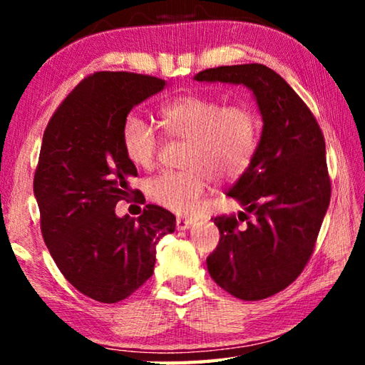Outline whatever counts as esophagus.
I'll use <instances>...</instances> for the list:
<instances>
[{"instance_id": "obj_1", "label": "esophagus", "mask_w": 365, "mask_h": 365, "mask_svg": "<svg viewBox=\"0 0 365 365\" xmlns=\"http://www.w3.org/2000/svg\"><path fill=\"white\" fill-rule=\"evenodd\" d=\"M191 225H193V220L182 219V217L177 219V228H178V230H188Z\"/></svg>"}]
</instances>
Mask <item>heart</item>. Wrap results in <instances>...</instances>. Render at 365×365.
I'll use <instances>...</instances> for the list:
<instances>
[{
  "label": "heart",
  "instance_id": "obj_1",
  "mask_svg": "<svg viewBox=\"0 0 365 365\" xmlns=\"http://www.w3.org/2000/svg\"><path fill=\"white\" fill-rule=\"evenodd\" d=\"M158 117L168 137L190 141L183 158L187 170H168L146 182L148 197L168 211L195 212L211 174L220 180L242 175L256 154L261 119L246 103L225 106L217 98L185 95L160 106ZM120 145L138 169L153 168L159 137L143 117L132 113L123 119Z\"/></svg>",
  "mask_w": 365,
  "mask_h": 365
}]
</instances>
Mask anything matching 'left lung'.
<instances>
[{
	"instance_id": "1",
	"label": "left lung",
	"mask_w": 365,
	"mask_h": 365,
	"mask_svg": "<svg viewBox=\"0 0 365 365\" xmlns=\"http://www.w3.org/2000/svg\"><path fill=\"white\" fill-rule=\"evenodd\" d=\"M195 80L245 85L262 115L255 158L227 193L245 211L214 219L220 240L206 262L235 298H269L306 267L330 205L322 130L292 86L262 64L220 66Z\"/></svg>"
}]
</instances>
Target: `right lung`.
<instances>
[{"mask_svg":"<svg viewBox=\"0 0 365 365\" xmlns=\"http://www.w3.org/2000/svg\"><path fill=\"white\" fill-rule=\"evenodd\" d=\"M164 86L141 73L96 72L67 95L43 133L34 178L43 240L66 280L95 301H122L143 285L158 242L175 230V215L156 205L137 219L115 214L137 177L120 145L122 122Z\"/></svg>","mask_w":365,"mask_h":365,"instance_id":"add662e5","label":"right lung"}]
</instances>
